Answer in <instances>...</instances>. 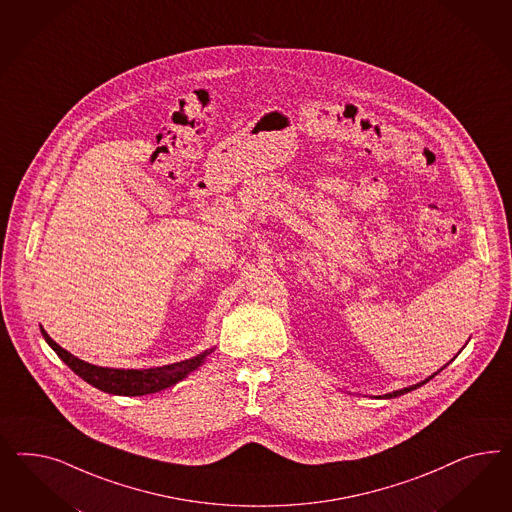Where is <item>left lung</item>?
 <instances>
[{
  "label": "left lung",
  "instance_id": "left-lung-1",
  "mask_svg": "<svg viewBox=\"0 0 512 512\" xmlns=\"http://www.w3.org/2000/svg\"><path fill=\"white\" fill-rule=\"evenodd\" d=\"M432 377H434V375H432ZM432 377H428L426 381H422V383H417V385H413V387L402 388V390H396V392H390V394H385L383 398H396V396H402V394H405V392H411V390H415V388L422 387V385H424V383H428V381H430ZM379 398H381V396H379Z\"/></svg>",
  "mask_w": 512,
  "mask_h": 512
}]
</instances>
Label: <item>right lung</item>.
Segmentation results:
<instances>
[{
    "label": "right lung",
    "mask_w": 512,
    "mask_h": 512,
    "mask_svg": "<svg viewBox=\"0 0 512 512\" xmlns=\"http://www.w3.org/2000/svg\"><path fill=\"white\" fill-rule=\"evenodd\" d=\"M41 334L47 340L48 345L56 351V355L62 358L63 362L77 373L78 377H82L84 381H88L90 385L103 390V392L118 394V396H144V394H154L163 388L172 387L178 381H182L187 373L197 370L204 362V358L214 351V349H208L199 357L182 360V362L169 364V366H161V368L114 370V368L93 366L80 358L73 357L71 353H67L56 341L52 340L43 328H41Z\"/></svg>",
    "instance_id": "add662e5"
}]
</instances>
